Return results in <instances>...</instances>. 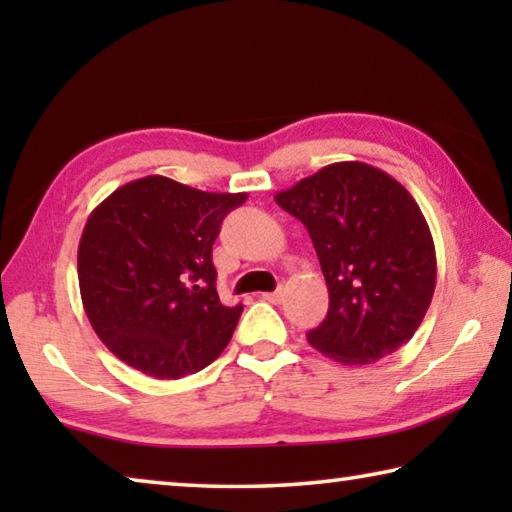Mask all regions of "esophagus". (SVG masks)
Returning <instances> with one entry per match:
<instances>
[{
    "instance_id": "34e87169",
    "label": "esophagus",
    "mask_w": 512,
    "mask_h": 512,
    "mask_svg": "<svg viewBox=\"0 0 512 512\" xmlns=\"http://www.w3.org/2000/svg\"><path fill=\"white\" fill-rule=\"evenodd\" d=\"M282 287L280 289H275V291H266V293H262V298L264 300H268V302H273V305H277V302H282Z\"/></svg>"
}]
</instances>
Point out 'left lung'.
I'll return each mask as SVG.
<instances>
[{"mask_svg":"<svg viewBox=\"0 0 512 512\" xmlns=\"http://www.w3.org/2000/svg\"><path fill=\"white\" fill-rule=\"evenodd\" d=\"M275 203L307 228L327 282V316L309 343L366 366L409 341L436 289V248L413 196L366 162H334Z\"/></svg>","mask_w":512,"mask_h":512,"instance_id":"left-lung-1","label":"left lung"}]
</instances>
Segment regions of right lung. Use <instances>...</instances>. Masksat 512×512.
Listing matches in <instances>:
<instances>
[{"label": "right lung", "instance_id": "1", "mask_svg": "<svg viewBox=\"0 0 512 512\" xmlns=\"http://www.w3.org/2000/svg\"><path fill=\"white\" fill-rule=\"evenodd\" d=\"M246 198L146 176L94 207L79 244V287L94 332L117 359L180 379L219 357L244 305L221 302L212 246L225 214Z\"/></svg>", "mask_w": 512, "mask_h": 512}]
</instances>
